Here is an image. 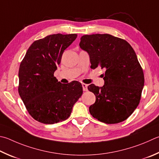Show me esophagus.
<instances>
[{
	"label": "esophagus",
	"mask_w": 159,
	"mask_h": 159,
	"mask_svg": "<svg viewBox=\"0 0 159 159\" xmlns=\"http://www.w3.org/2000/svg\"><path fill=\"white\" fill-rule=\"evenodd\" d=\"M82 87L83 91H88V85L85 83H82Z\"/></svg>",
	"instance_id": "obj_1"
}]
</instances>
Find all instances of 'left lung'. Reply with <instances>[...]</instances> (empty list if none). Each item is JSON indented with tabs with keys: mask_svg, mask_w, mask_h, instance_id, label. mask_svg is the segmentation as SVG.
Returning a JSON list of instances; mask_svg holds the SVG:
<instances>
[{
	"mask_svg": "<svg viewBox=\"0 0 159 159\" xmlns=\"http://www.w3.org/2000/svg\"><path fill=\"white\" fill-rule=\"evenodd\" d=\"M80 47L87 51L91 68L105 69L104 85H89L96 101L89 108L92 117L106 124L123 122L140 103L144 74L134 48L125 39L109 34H85Z\"/></svg>",
	"mask_w": 159,
	"mask_h": 159,
	"instance_id": "left-lung-1",
	"label": "left lung"
}]
</instances>
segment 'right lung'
<instances>
[{
  "label": "right lung",
  "mask_w": 159,
  "mask_h": 159,
  "mask_svg": "<svg viewBox=\"0 0 159 159\" xmlns=\"http://www.w3.org/2000/svg\"><path fill=\"white\" fill-rule=\"evenodd\" d=\"M76 34H54L34 41L19 70V93L28 112L38 122L53 125L67 120L83 94L81 83L62 84L54 76L63 52Z\"/></svg>",
  "instance_id": "obj_1"
}]
</instances>
